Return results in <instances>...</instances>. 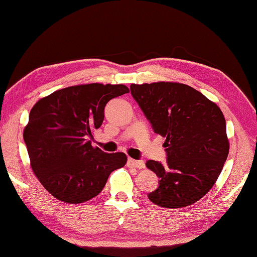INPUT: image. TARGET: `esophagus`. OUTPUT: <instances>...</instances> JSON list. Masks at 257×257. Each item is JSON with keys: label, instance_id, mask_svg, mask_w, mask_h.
<instances>
[{"label": "esophagus", "instance_id": "esophagus-1", "mask_svg": "<svg viewBox=\"0 0 257 257\" xmlns=\"http://www.w3.org/2000/svg\"><path fill=\"white\" fill-rule=\"evenodd\" d=\"M127 166H128V167L138 168V169H142V168L146 167L145 161H142V160H134L132 158H130L127 160Z\"/></svg>", "mask_w": 257, "mask_h": 257}]
</instances>
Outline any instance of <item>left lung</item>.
Masks as SVG:
<instances>
[{
	"mask_svg": "<svg viewBox=\"0 0 257 257\" xmlns=\"http://www.w3.org/2000/svg\"><path fill=\"white\" fill-rule=\"evenodd\" d=\"M130 89L155 133L166 138L167 164H146L159 178L158 188L148 197L167 209L195 203L212 188L228 157L221 109L187 84L133 83Z\"/></svg>",
	"mask_w": 257,
	"mask_h": 257,
	"instance_id": "left-lung-1",
	"label": "left lung"
}]
</instances>
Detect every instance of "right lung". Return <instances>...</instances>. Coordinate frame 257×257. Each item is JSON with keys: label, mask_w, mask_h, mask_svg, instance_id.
<instances>
[{"label": "right lung", "mask_w": 257, "mask_h": 257, "mask_svg": "<svg viewBox=\"0 0 257 257\" xmlns=\"http://www.w3.org/2000/svg\"><path fill=\"white\" fill-rule=\"evenodd\" d=\"M130 92L124 84L90 83L57 90L35 103L24 140L36 177L55 199L79 204L97 196L111 172L124 167L123 152L91 146L110 99Z\"/></svg>", "instance_id": "1"}]
</instances>
